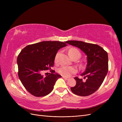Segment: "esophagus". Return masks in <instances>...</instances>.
Segmentation results:
<instances>
[{"instance_id":"esophagus-1","label":"esophagus","mask_w":122,"mask_h":122,"mask_svg":"<svg viewBox=\"0 0 122 122\" xmlns=\"http://www.w3.org/2000/svg\"><path fill=\"white\" fill-rule=\"evenodd\" d=\"M62 78H63L64 79H65V80H68V79H69V78H68V77H65V76H62Z\"/></svg>"}]
</instances>
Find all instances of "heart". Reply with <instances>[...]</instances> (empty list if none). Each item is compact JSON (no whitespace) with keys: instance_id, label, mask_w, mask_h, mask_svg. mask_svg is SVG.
Here are the masks:
<instances>
[{"instance_id":"heart-1","label":"heart","mask_w":122,"mask_h":122,"mask_svg":"<svg viewBox=\"0 0 122 122\" xmlns=\"http://www.w3.org/2000/svg\"><path fill=\"white\" fill-rule=\"evenodd\" d=\"M68 54L70 58L74 56L75 55H78L80 57V55L79 51L75 48H73L69 49ZM77 71V70L76 68L74 67H68V66H62L58 69V72L60 74L66 77L70 76L73 74L76 73Z\"/></svg>"}]
</instances>
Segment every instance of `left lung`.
<instances>
[{
    "label": "left lung",
    "instance_id": "left-lung-1",
    "mask_svg": "<svg viewBox=\"0 0 122 122\" xmlns=\"http://www.w3.org/2000/svg\"><path fill=\"white\" fill-rule=\"evenodd\" d=\"M66 43L78 48L86 55L87 65L85 71L81 74L86 81L76 77V84L71 87L74 94L87 96L96 91L101 86L108 72V54L96 44L78 41H68Z\"/></svg>",
    "mask_w": 122,
    "mask_h": 122
}]
</instances>
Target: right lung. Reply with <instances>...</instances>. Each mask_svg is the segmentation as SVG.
Wrapping results in <instances>:
<instances>
[{
    "label": "right lung",
    "mask_w": 122,
    "mask_h": 122,
    "mask_svg": "<svg viewBox=\"0 0 122 122\" xmlns=\"http://www.w3.org/2000/svg\"><path fill=\"white\" fill-rule=\"evenodd\" d=\"M60 41H43L26 46L17 57L18 76L29 93L43 97L50 93L56 80L61 76L52 71L44 77L42 72L54 65L58 50L67 46Z\"/></svg>",
    "instance_id": "1"
}]
</instances>
